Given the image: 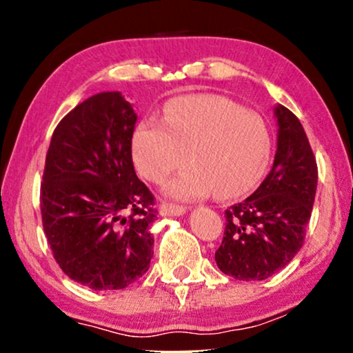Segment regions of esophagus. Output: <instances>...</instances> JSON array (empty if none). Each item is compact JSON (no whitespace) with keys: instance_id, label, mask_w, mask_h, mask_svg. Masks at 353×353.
I'll use <instances>...</instances> for the list:
<instances>
[{"instance_id":"34e87169","label":"esophagus","mask_w":353,"mask_h":353,"mask_svg":"<svg viewBox=\"0 0 353 353\" xmlns=\"http://www.w3.org/2000/svg\"><path fill=\"white\" fill-rule=\"evenodd\" d=\"M185 212H186L185 205L172 204V202H162L161 204V214L163 216H178L185 214Z\"/></svg>"}]
</instances>
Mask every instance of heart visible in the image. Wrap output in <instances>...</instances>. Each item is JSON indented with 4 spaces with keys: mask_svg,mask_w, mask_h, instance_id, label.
Returning a JSON list of instances; mask_svg holds the SVG:
<instances>
[{
    "mask_svg": "<svg viewBox=\"0 0 353 353\" xmlns=\"http://www.w3.org/2000/svg\"><path fill=\"white\" fill-rule=\"evenodd\" d=\"M270 151L263 120L219 96L173 99L163 122L144 119L133 133L134 162L151 181H161L180 167L186 154L191 165L165 186L168 194L180 199L209 191L219 199L244 194L263 176Z\"/></svg>",
    "mask_w": 353,
    "mask_h": 353,
    "instance_id": "heart-1",
    "label": "heart"
}]
</instances>
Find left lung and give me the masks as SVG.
<instances>
[{"label":"left lung","instance_id":"8db88e82","mask_svg":"<svg viewBox=\"0 0 353 353\" xmlns=\"http://www.w3.org/2000/svg\"><path fill=\"white\" fill-rule=\"evenodd\" d=\"M278 149L254 194L225 210L226 226L215 262L228 276L262 281L286 267L305 241L315 202L316 159L302 123L278 104Z\"/></svg>","mask_w":353,"mask_h":353}]
</instances>
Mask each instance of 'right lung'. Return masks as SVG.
<instances>
[{"mask_svg": "<svg viewBox=\"0 0 353 353\" xmlns=\"http://www.w3.org/2000/svg\"><path fill=\"white\" fill-rule=\"evenodd\" d=\"M137 114L119 91L91 96L57 123L40 191L43 230L54 260L94 291L123 289L148 272L156 219L137 176Z\"/></svg>", "mask_w": 353, "mask_h": 353, "instance_id": "add662e5", "label": "right lung"}]
</instances>
